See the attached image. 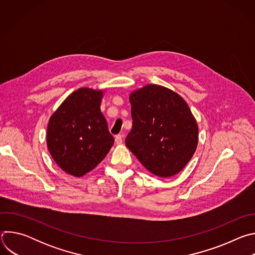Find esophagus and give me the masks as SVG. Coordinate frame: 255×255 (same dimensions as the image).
I'll return each mask as SVG.
<instances>
[{"instance_id":"esophagus-1","label":"esophagus","mask_w":255,"mask_h":255,"mask_svg":"<svg viewBox=\"0 0 255 255\" xmlns=\"http://www.w3.org/2000/svg\"><path fill=\"white\" fill-rule=\"evenodd\" d=\"M115 142H116L117 144H122V142H123V137H122L121 134L116 135V137H115Z\"/></svg>"}]
</instances>
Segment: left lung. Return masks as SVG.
Instances as JSON below:
<instances>
[{"mask_svg": "<svg viewBox=\"0 0 255 255\" xmlns=\"http://www.w3.org/2000/svg\"><path fill=\"white\" fill-rule=\"evenodd\" d=\"M132 129L126 146L152 174L169 177L193 157L199 128L187 102L159 85H146L131 92Z\"/></svg>", "mask_w": 255, "mask_h": 255, "instance_id": "8db88e82", "label": "left lung"}]
</instances>
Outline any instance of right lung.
Masks as SVG:
<instances>
[{"label":"right lung","instance_id":"add662e5","mask_svg":"<svg viewBox=\"0 0 255 255\" xmlns=\"http://www.w3.org/2000/svg\"><path fill=\"white\" fill-rule=\"evenodd\" d=\"M104 90L81 88L50 116L46 143L56 164L72 176L93 170L110 151L114 137L101 112Z\"/></svg>","mask_w":255,"mask_h":255}]
</instances>
